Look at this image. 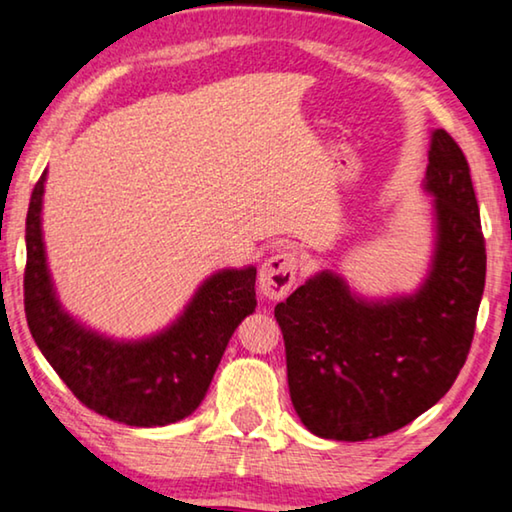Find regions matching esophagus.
<instances>
[{
	"mask_svg": "<svg viewBox=\"0 0 512 512\" xmlns=\"http://www.w3.org/2000/svg\"><path fill=\"white\" fill-rule=\"evenodd\" d=\"M295 274H298V256L293 251H277L263 263L258 274V291L268 300L286 298L295 284Z\"/></svg>",
	"mask_w": 512,
	"mask_h": 512,
	"instance_id": "1",
	"label": "esophagus"
}]
</instances>
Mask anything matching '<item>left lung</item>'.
<instances>
[{"label":"left lung","mask_w":512,"mask_h":512,"mask_svg":"<svg viewBox=\"0 0 512 512\" xmlns=\"http://www.w3.org/2000/svg\"><path fill=\"white\" fill-rule=\"evenodd\" d=\"M422 189L434 198V251L416 291L365 298L321 270L274 307L288 390L321 439L367 441L439 402L469 355L485 288V240L462 150L432 131Z\"/></svg>","instance_id":"obj_1"}]
</instances>
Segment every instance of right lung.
Wrapping results in <instances>:
<instances>
[{
	"label": "right lung",
	"mask_w": 512,
	"mask_h": 512,
	"mask_svg": "<svg viewBox=\"0 0 512 512\" xmlns=\"http://www.w3.org/2000/svg\"><path fill=\"white\" fill-rule=\"evenodd\" d=\"M36 182L27 212L25 314L36 346L69 390L110 420L164 427L194 413L238 325L256 309V268H224L196 288L168 328L143 339L101 335L57 298L43 242V191Z\"/></svg>",
	"instance_id": "obj_1"
}]
</instances>
